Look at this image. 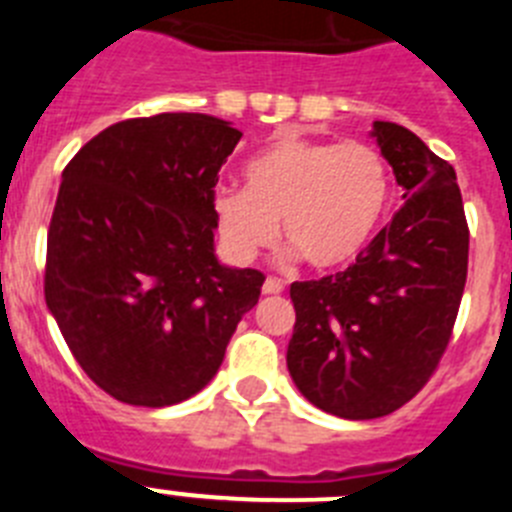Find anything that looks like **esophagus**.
I'll list each match as a JSON object with an SVG mask.
<instances>
[{"label":"esophagus","instance_id":"esophagus-1","mask_svg":"<svg viewBox=\"0 0 512 512\" xmlns=\"http://www.w3.org/2000/svg\"><path fill=\"white\" fill-rule=\"evenodd\" d=\"M264 295H279V292H282L284 289V282L279 277H266V282H264Z\"/></svg>","mask_w":512,"mask_h":512}]
</instances>
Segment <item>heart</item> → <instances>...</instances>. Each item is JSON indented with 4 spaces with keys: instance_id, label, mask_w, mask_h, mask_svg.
Returning <instances> with one entry per match:
<instances>
[{
    "instance_id": "heart-1",
    "label": "heart",
    "mask_w": 512,
    "mask_h": 512,
    "mask_svg": "<svg viewBox=\"0 0 512 512\" xmlns=\"http://www.w3.org/2000/svg\"><path fill=\"white\" fill-rule=\"evenodd\" d=\"M246 189H217V233L238 261L256 259L277 238L315 271L348 264L369 243L390 202L392 176L369 143L284 135L243 169Z\"/></svg>"
}]
</instances>
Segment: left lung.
Here are the masks:
<instances>
[{"mask_svg":"<svg viewBox=\"0 0 512 512\" xmlns=\"http://www.w3.org/2000/svg\"><path fill=\"white\" fill-rule=\"evenodd\" d=\"M372 138L405 194L348 269L295 282L287 369L330 415L372 420L413 400L449 346L469 264V228L456 171L395 122Z\"/></svg>","mask_w":512,"mask_h":512,"instance_id":"left-lung-1","label":"left lung"}]
</instances>
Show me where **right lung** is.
Instances as JSON below:
<instances>
[{"label": "right lung", "mask_w": 512, "mask_h": 512, "mask_svg": "<svg viewBox=\"0 0 512 512\" xmlns=\"http://www.w3.org/2000/svg\"><path fill=\"white\" fill-rule=\"evenodd\" d=\"M230 122L161 112L104 128L63 169L45 302L99 390L166 408L210 382L264 274L215 256L217 171Z\"/></svg>", "instance_id": "right-lung-1"}]
</instances>
